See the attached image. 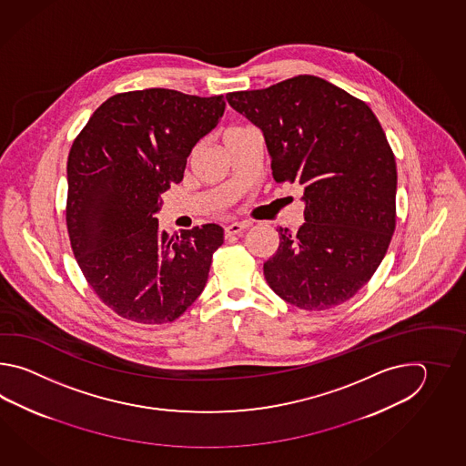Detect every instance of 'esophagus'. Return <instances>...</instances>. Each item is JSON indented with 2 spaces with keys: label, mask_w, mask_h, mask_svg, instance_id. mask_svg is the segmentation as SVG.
Instances as JSON below:
<instances>
[{
  "label": "esophagus",
  "mask_w": 466,
  "mask_h": 466,
  "mask_svg": "<svg viewBox=\"0 0 466 466\" xmlns=\"http://www.w3.org/2000/svg\"><path fill=\"white\" fill-rule=\"evenodd\" d=\"M247 228L248 223H231L225 228V237H239Z\"/></svg>",
  "instance_id": "1"
}]
</instances>
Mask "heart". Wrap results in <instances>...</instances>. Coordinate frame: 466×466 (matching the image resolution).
I'll list each match as a JSON object with an SVG mask.
<instances>
[{"mask_svg": "<svg viewBox=\"0 0 466 466\" xmlns=\"http://www.w3.org/2000/svg\"><path fill=\"white\" fill-rule=\"evenodd\" d=\"M233 129H238V128H231V129H228V131H233Z\"/></svg>", "mask_w": 466, "mask_h": 466, "instance_id": "1", "label": "heart"}]
</instances>
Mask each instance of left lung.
Segmentation results:
<instances>
[{
    "mask_svg": "<svg viewBox=\"0 0 466 466\" xmlns=\"http://www.w3.org/2000/svg\"><path fill=\"white\" fill-rule=\"evenodd\" d=\"M261 129L273 178L303 185L305 223L278 228L263 265L269 288L301 309H327L365 287L395 231L396 163L367 103L299 75L227 95Z\"/></svg>",
    "mask_w": 466,
    "mask_h": 466,
    "instance_id": "1",
    "label": "left lung"
}]
</instances>
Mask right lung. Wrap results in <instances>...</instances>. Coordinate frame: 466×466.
<instances>
[{
    "label": "right lung",
    "mask_w": 466,
    "mask_h": 466,
    "mask_svg": "<svg viewBox=\"0 0 466 466\" xmlns=\"http://www.w3.org/2000/svg\"><path fill=\"white\" fill-rule=\"evenodd\" d=\"M223 113V95L128 91L106 99L73 141L71 248L89 287L119 317L168 323L205 289L223 228L208 223L169 237L157 213L159 195L183 179L191 149Z\"/></svg>",
    "instance_id": "right-lung-1"
}]
</instances>
